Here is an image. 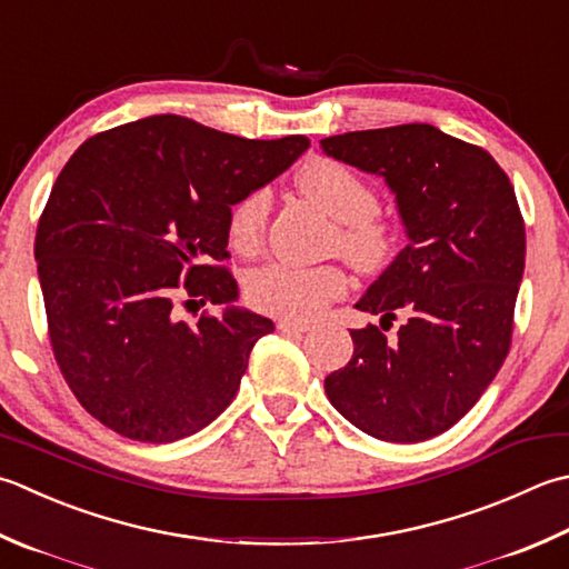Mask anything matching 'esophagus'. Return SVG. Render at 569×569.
Here are the masks:
<instances>
[{
    "instance_id": "1",
    "label": "esophagus",
    "mask_w": 569,
    "mask_h": 569,
    "mask_svg": "<svg viewBox=\"0 0 569 569\" xmlns=\"http://www.w3.org/2000/svg\"><path fill=\"white\" fill-rule=\"evenodd\" d=\"M276 326H278V330H281V332H296V336H298V332H308L310 330V322L308 320H291V318L278 320Z\"/></svg>"
}]
</instances>
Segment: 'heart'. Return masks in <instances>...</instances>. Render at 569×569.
<instances>
[{
	"label": "heart",
	"mask_w": 569,
	"mask_h": 569,
	"mask_svg": "<svg viewBox=\"0 0 569 569\" xmlns=\"http://www.w3.org/2000/svg\"><path fill=\"white\" fill-rule=\"evenodd\" d=\"M296 187L306 199L338 221L332 249L352 269L375 273L392 259L397 247L395 224L377 211L375 187L350 167L330 158H310L296 172ZM271 214L269 189H251L229 211L227 231L231 247L253 253L263 243ZM348 291V278L338 266L298 269L269 263L249 273L247 298L266 313L310 318L330 300Z\"/></svg>",
	"instance_id": "1"
}]
</instances>
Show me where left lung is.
Here are the masks:
<instances>
[{"label":"left lung","instance_id":"left-lung-1","mask_svg":"<svg viewBox=\"0 0 569 569\" xmlns=\"http://www.w3.org/2000/svg\"><path fill=\"white\" fill-rule=\"evenodd\" d=\"M330 158L385 177L409 243L355 303L408 320L395 341L350 330L352 360L326 377L340 415L375 439L417 443L469 411L503 365L526 269V224L483 148L427 122L320 140Z\"/></svg>","mask_w":569,"mask_h":569}]
</instances>
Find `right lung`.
Wrapping results in <instances>:
<instances>
[{"label":"right lung","instance_id":"1","mask_svg":"<svg viewBox=\"0 0 569 569\" xmlns=\"http://www.w3.org/2000/svg\"><path fill=\"white\" fill-rule=\"evenodd\" d=\"M310 148L182 116L98 132L56 180L33 256L53 358L78 402L132 441L192 437L224 411L273 322L233 306L229 211ZM219 305L197 323L181 308Z\"/></svg>","mask_w":569,"mask_h":569}]
</instances>
